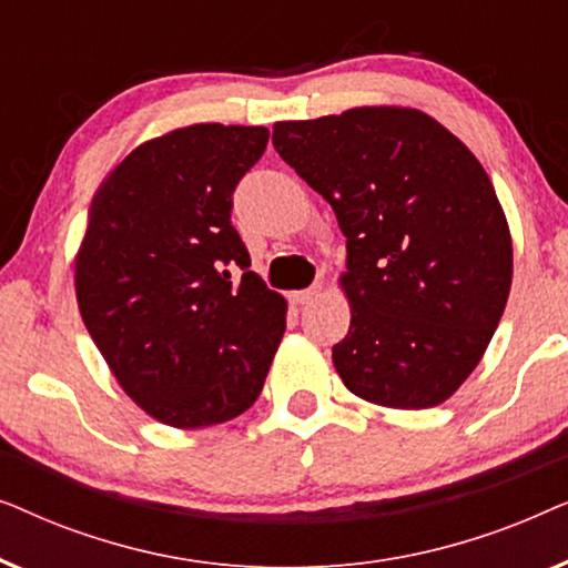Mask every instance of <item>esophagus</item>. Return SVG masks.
Returning a JSON list of instances; mask_svg holds the SVG:
<instances>
[{
	"label": "esophagus",
	"mask_w": 568,
	"mask_h": 568,
	"mask_svg": "<svg viewBox=\"0 0 568 568\" xmlns=\"http://www.w3.org/2000/svg\"><path fill=\"white\" fill-rule=\"evenodd\" d=\"M321 292H323V286H321V284L307 286V290H297V292H292V294H290V302H292V305H310V302H313Z\"/></svg>",
	"instance_id": "obj_1"
}]
</instances>
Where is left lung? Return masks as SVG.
<instances>
[{"label": "left lung", "instance_id": "left-lung-1", "mask_svg": "<svg viewBox=\"0 0 568 568\" xmlns=\"http://www.w3.org/2000/svg\"><path fill=\"white\" fill-rule=\"evenodd\" d=\"M274 146L346 235L344 385L387 408L439 406L476 369L511 286L484 165L432 115L390 105L278 121Z\"/></svg>", "mask_w": 568, "mask_h": 568}]
</instances>
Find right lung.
<instances>
[{"instance_id": "right-lung-1", "label": "right lung", "mask_w": 568, "mask_h": 568, "mask_svg": "<svg viewBox=\"0 0 568 568\" xmlns=\"http://www.w3.org/2000/svg\"><path fill=\"white\" fill-rule=\"evenodd\" d=\"M268 129L196 123L105 178L77 253L84 328L136 406L175 429L230 422L261 395L286 302L251 271L232 193Z\"/></svg>"}]
</instances>
